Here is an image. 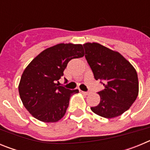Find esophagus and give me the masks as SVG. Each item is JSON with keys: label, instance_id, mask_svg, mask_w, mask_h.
<instances>
[{"label": "esophagus", "instance_id": "1", "mask_svg": "<svg viewBox=\"0 0 150 150\" xmlns=\"http://www.w3.org/2000/svg\"><path fill=\"white\" fill-rule=\"evenodd\" d=\"M82 93L84 94V95H89L90 91H82Z\"/></svg>", "mask_w": 150, "mask_h": 150}]
</instances>
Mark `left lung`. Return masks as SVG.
I'll use <instances>...</instances> for the list:
<instances>
[{
	"label": "left lung",
	"mask_w": 150,
	"mask_h": 150,
	"mask_svg": "<svg viewBox=\"0 0 150 150\" xmlns=\"http://www.w3.org/2000/svg\"><path fill=\"white\" fill-rule=\"evenodd\" d=\"M85 57L96 80L104 89L98 91L100 101L91 107L95 113L110 119L128 110L137 98L139 84L133 66L117 52L97 43L83 45Z\"/></svg>",
	"instance_id": "1"
}]
</instances>
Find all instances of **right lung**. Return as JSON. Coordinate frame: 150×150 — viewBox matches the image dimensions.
I'll return each instance as SVG.
<instances>
[{
    "label": "right lung",
    "mask_w": 150,
    "mask_h": 150,
    "mask_svg": "<svg viewBox=\"0 0 150 150\" xmlns=\"http://www.w3.org/2000/svg\"><path fill=\"white\" fill-rule=\"evenodd\" d=\"M83 55L81 44L60 43L45 50L28 65L18 92L25 107L34 118L55 122L64 116L71 97L79 91L59 86V80L68 62Z\"/></svg>",
    "instance_id": "1"
}]
</instances>
